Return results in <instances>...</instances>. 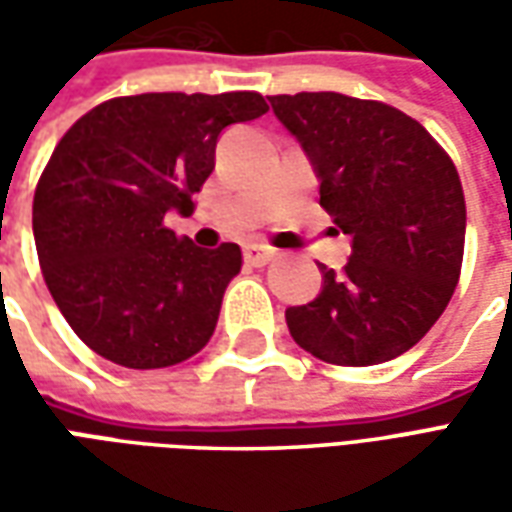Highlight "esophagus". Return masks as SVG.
I'll return each mask as SVG.
<instances>
[{
	"instance_id": "1",
	"label": "esophagus",
	"mask_w": 512,
	"mask_h": 512,
	"mask_svg": "<svg viewBox=\"0 0 512 512\" xmlns=\"http://www.w3.org/2000/svg\"><path fill=\"white\" fill-rule=\"evenodd\" d=\"M277 257V249H271V246H263V244H249L244 249V260L249 266H268L271 260Z\"/></svg>"
}]
</instances>
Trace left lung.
Here are the masks:
<instances>
[{
  "label": "left lung",
  "mask_w": 512,
  "mask_h": 512,
  "mask_svg": "<svg viewBox=\"0 0 512 512\" xmlns=\"http://www.w3.org/2000/svg\"><path fill=\"white\" fill-rule=\"evenodd\" d=\"M321 178V205L354 238L343 271L288 307L290 337L329 365L389 362L450 304L463 263L466 200L447 150L414 117L343 93L271 95Z\"/></svg>",
  "instance_id": "obj_1"
}]
</instances>
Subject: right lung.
Here are the masks:
<instances>
[{
  "instance_id": "obj_1",
  "label": "right lung",
  "mask_w": 512,
  "mask_h": 512,
  "mask_svg": "<svg viewBox=\"0 0 512 512\" xmlns=\"http://www.w3.org/2000/svg\"><path fill=\"white\" fill-rule=\"evenodd\" d=\"M266 112L249 90L123 95L57 142L35 189L32 233L51 299L95 354L156 370L211 340L241 249H200L164 219L194 211L224 128Z\"/></svg>"
}]
</instances>
